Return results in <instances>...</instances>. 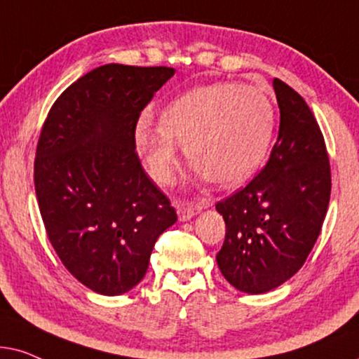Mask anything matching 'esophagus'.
Listing matches in <instances>:
<instances>
[{"label": "esophagus", "instance_id": "obj_1", "mask_svg": "<svg viewBox=\"0 0 359 359\" xmlns=\"http://www.w3.org/2000/svg\"><path fill=\"white\" fill-rule=\"evenodd\" d=\"M208 207H210L208 200H202V202L198 203H190V202H182V200H179V202H177V213H179L180 222H187V219L192 218L194 215H197L200 210L208 208Z\"/></svg>", "mask_w": 359, "mask_h": 359}]
</instances>
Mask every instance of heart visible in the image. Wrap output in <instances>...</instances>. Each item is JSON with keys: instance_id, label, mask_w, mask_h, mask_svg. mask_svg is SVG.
I'll return each instance as SVG.
<instances>
[{"instance_id": "heart-1", "label": "heart", "mask_w": 359, "mask_h": 359, "mask_svg": "<svg viewBox=\"0 0 359 359\" xmlns=\"http://www.w3.org/2000/svg\"><path fill=\"white\" fill-rule=\"evenodd\" d=\"M274 104L252 85L197 87L161 111L159 128L137 124L136 146L152 179L169 184L184 144L189 162L215 184L233 187L257 170L274 131Z\"/></svg>"}]
</instances>
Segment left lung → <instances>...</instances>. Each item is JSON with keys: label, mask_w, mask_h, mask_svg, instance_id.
I'll return each instance as SVG.
<instances>
[{"label": "left lung", "mask_w": 359, "mask_h": 359, "mask_svg": "<svg viewBox=\"0 0 359 359\" xmlns=\"http://www.w3.org/2000/svg\"><path fill=\"white\" fill-rule=\"evenodd\" d=\"M279 136L262 170L217 203L226 235L217 255L233 287L264 294L290 279L312 251L328 210L332 174L320 126L305 100L274 79Z\"/></svg>", "instance_id": "obj_1"}]
</instances>
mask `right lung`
Returning <instances> with one entry per match:
<instances>
[{
    "label": "right lung",
    "instance_id": "right-lung-1",
    "mask_svg": "<svg viewBox=\"0 0 359 359\" xmlns=\"http://www.w3.org/2000/svg\"><path fill=\"white\" fill-rule=\"evenodd\" d=\"M170 67L107 64L52 104L34 161L36 197L57 256L102 295L141 283L157 238L177 222L142 169L136 124Z\"/></svg>",
    "mask_w": 359,
    "mask_h": 359
}]
</instances>
